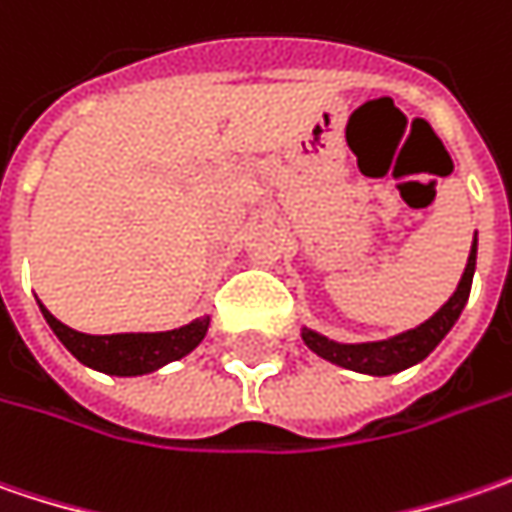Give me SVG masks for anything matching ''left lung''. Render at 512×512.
I'll list each match as a JSON object with an SVG mask.
<instances>
[{"instance_id":"obj_1","label":"left lung","mask_w":512,"mask_h":512,"mask_svg":"<svg viewBox=\"0 0 512 512\" xmlns=\"http://www.w3.org/2000/svg\"><path fill=\"white\" fill-rule=\"evenodd\" d=\"M476 252L478 240L473 237L470 257H467V266H464V275L458 280L456 292L450 295V300L435 312L433 318L418 323L415 329H407V332L384 338V341L341 344V341H332V338H326L321 332L303 326L300 329L303 344L309 346L315 355H321L323 361L338 364V367L344 369H352V372H364V375H392V372H401V369H410L415 364H421L435 346L444 341V335L456 326L461 309L467 306L473 275H476Z\"/></svg>"}]
</instances>
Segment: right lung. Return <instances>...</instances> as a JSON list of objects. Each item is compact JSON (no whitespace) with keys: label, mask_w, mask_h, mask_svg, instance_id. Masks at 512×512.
I'll return each mask as SVG.
<instances>
[{"label":"right lung","mask_w":512,"mask_h":512,"mask_svg":"<svg viewBox=\"0 0 512 512\" xmlns=\"http://www.w3.org/2000/svg\"><path fill=\"white\" fill-rule=\"evenodd\" d=\"M42 315L48 326L54 329V335L62 341V346L77 358L79 364L105 372V375H148L166 367L171 361L186 358L194 346L209 332V315L186 323L180 329H168V332H123V335H85L62 321H56L54 315L39 303Z\"/></svg>","instance_id":"add662e5"}]
</instances>
